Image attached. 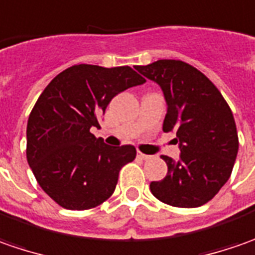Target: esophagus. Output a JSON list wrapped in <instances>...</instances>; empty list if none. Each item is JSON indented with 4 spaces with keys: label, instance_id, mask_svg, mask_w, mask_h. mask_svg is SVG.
<instances>
[{
    "label": "esophagus",
    "instance_id": "1",
    "mask_svg": "<svg viewBox=\"0 0 255 255\" xmlns=\"http://www.w3.org/2000/svg\"><path fill=\"white\" fill-rule=\"evenodd\" d=\"M136 156H138V158H141V159H144V161H146V159H149V158H151V155L142 154V152H139V151L136 152Z\"/></svg>",
    "mask_w": 255,
    "mask_h": 255
}]
</instances>
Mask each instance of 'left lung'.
Instances as JSON below:
<instances>
[{"label": "left lung", "mask_w": 255, "mask_h": 255, "mask_svg": "<svg viewBox=\"0 0 255 255\" xmlns=\"http://www.w3.org/2000/svg\"><path fill=\"white\" fill-rule=\"evenodd\" d=\"M135 69L161 87L166 101L162 129L176 134L180 149L178 161L162 155L168 173L149 189L166 205L202 206L232 175L239 151L232 110L215 84L182 60L162 59Z\"/></svg>", "instance_id": "obj_1"}]
</instances>
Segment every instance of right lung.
I'll return each instance as SVG.
<instances>
[{"mask_svg": "<svg viewBox=\"0 0 255 255\" xmlns=\"http://www.w3.org/2000/svg\"><path fill=\"white\" fill-rule=\"evenodd\" d=\"M145 83L129 66L76 65L46 86L26 127V159L45 193L65 209L86 210L110 198L132 145L110 146L90 132L119 93Z\"/></svg>", "mask_w": 255, "mask_h": 255, "instance_id": "obj_1", "label": "right lung"}]
</instances>
